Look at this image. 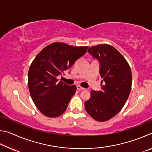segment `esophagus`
Masks as SVG:
<instances>
[{
	"label": "esophagus",
	"instance_id": "obj_1",
	"mask_svg": "<svg viewBox=\"0 0 152 152\" xmlns=\"http://www.w3.org/2000/svg\"><path fill=\"white\" fill-rule=\"evenodd\" d=\"M84 88H83V87H82V86H80V85H78V86H77V90H78V91H82V90H84Z\"/></svg>",
	"mask_w": 152,
	"mask_h": 152
}]
</instances>
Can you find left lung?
Returning a JSON list of instances; mask_svg holds the SVG:
<instances>
[{
    "instance_id": "8db88e82",
    "label": "left lung",
    "mask_w": 152,
    "mask_h": 152,
    "mask_svg": "<svg viewBox=\"0 0 152 152\" xmlns=\"http://www.w3.org/2000/svg\"><path fill=\"white\" fill-rule=\"evenodd\" d=\"M88 52L99 60L101 82L104 84H101V91L91 92V99L85 102L84 107L94 120L107 121L122 109L129 96L132 70L125 58L112 45L92 46Z\"/></svg>"
}]
</instances>
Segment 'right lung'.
<instances>
[{
  "mask_svg": "<svg viewBox=\"0 0 152 152\" xmlns=\"http://www.w3.org/2000/svg\"><path fill=\"white\" fill-rule=\"evenodd\" d=\"M88 48L54 42L43 48L32 61L28 72L29 92L35 106L46 117H57L66 111L76 86L58 82L57 76L72 66Z\"/></svg>",
  "mask_w": 152,
  "mask_h": 152,
  "instance_id": "right-lung-1",
  "label": "right lung"
}]
</instances>
